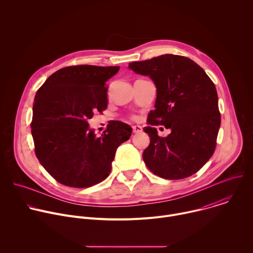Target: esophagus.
Segmentation results:
<instances>
[{
  "label": "esophagus",
  "instance_id": "34e87169",
  "mask_svg": "<svg viewBox=\"0 0 253 253\" xmlns=\"http://www.w3.org/2000/svg\"><path fill=\"white\" fill-rule=\"evenodd\" d=\"M133 132H134L135 134L141 133V132H142V127H141V126H139V125H135V126H133Z\"/></svg>",
  "mask_w": 253,
  "mask_h": 253
}]
</instances>
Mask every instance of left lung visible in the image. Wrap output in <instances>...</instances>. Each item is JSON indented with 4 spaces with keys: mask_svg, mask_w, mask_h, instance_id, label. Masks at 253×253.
Wrapping results in <instances>:
<instances>
[{
    "mask_svg": "<svg viewBox=\"0 0 253 253\" xmlns=\"http://www.w3.org/2000/svg\"><path fill=\"white\" fill-rule=\"evenodd\" d=\"M136 74L149 76L156 86L155 109L144 127L150 137L143 152L148 169L164 179H183L196 173L212 156L220 127L218 97L205 71L189 58L165 54L129 63ZM164 125L171 133L158 136Z\"/></svg>",
    "mask_w": 253,
    "mask_h": 253,
    "instance_id": "left-lung-1",
    "label": "left lung"
}]
</instances>
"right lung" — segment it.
I'll use <instances>...</instances> for the list:
<instances>
[{"label": "right lung", "instance_id": "1", "mask_svg": "<svg viewBox=\"0 0 253 253\" xmlns=\"http://www.w3.org/2000/svg\"><path fill=\"white\" fill-rule=\"evenodd\" d=\"M119 66H70L52 74L37 91L31 123L35 152L41 165L58 182L86 188L111 172L119 145L132 128L112 121L101 137L89 127L95 111L107 108V81Z\"/></svg>", "mask_w": 253, "mask_h": 253}]
</instances>
